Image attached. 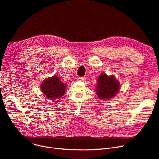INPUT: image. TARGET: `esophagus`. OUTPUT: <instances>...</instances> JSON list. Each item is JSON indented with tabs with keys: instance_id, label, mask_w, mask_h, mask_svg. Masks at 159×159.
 Wrapping results in <instances>:
<instances>
[{
	"instance_id": "obj_1",
	"label": "esophagus",
	"mask_w": 159,
	"mask_h": 159,
	"mask_svg": "<svg viewBox=\"0 0 159 159\" xmlns=\"http://www.w3.org/2000/svg\"><path fill=\"white\" fill-rule=\"evenodd\" d=\"M86 80L85 77H78L77 80L78 81H84Z\"/></svg>"
}]
</instances>
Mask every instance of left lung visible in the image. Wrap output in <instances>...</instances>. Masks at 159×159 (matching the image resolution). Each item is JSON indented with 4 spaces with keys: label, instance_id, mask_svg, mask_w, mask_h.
<instances>
[{
    "label": "left lung",
    "instance_id": "obj_1",
    "mask_svg": "<svg viewBox=\"0 0 159 159\" xmlns=\"http://www.w3.org/2000/svg\"><path fill=\"white\" fill-rule=\"evenodd\" d=\"M95 86L98 97L102 100H109L118 94L120 84L119 80L113 75L108 76L102 73L97 79Z\"/></svg>",
    "mask_w": 159,
    "mask_h": 159
}]
</instances>
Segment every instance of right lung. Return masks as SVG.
Instances as JSON below:
<instances>
[{
	"label": "right lung",
	"mask_w": 159,
	"mask_h": 159,
	"mask_svg": "<svg viewBox=\"0 0 159 159\" xmlns=\"http://www.w3.org/2000/svg\"><path fill=\"white\" fill-rule=\"evenodd\" d=\"M66 84L63 83L57 75L46 78L40 84V90L49 101H55L64 94Z\"/></svg>",
	"instance_id": "add662e5"
}]
</instances>
